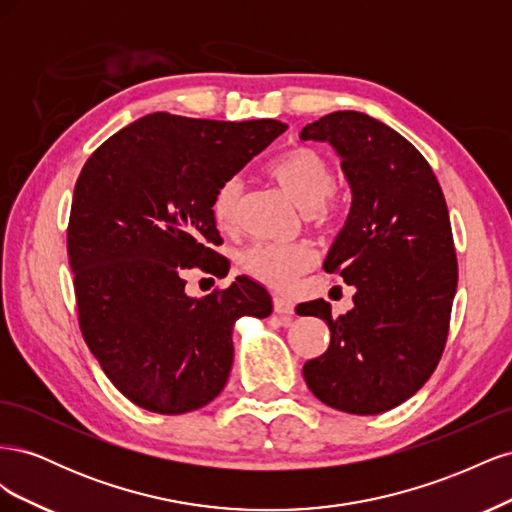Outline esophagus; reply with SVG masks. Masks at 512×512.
<instances>
[{
	"mask_svg": "<svg viewBox=\"0 0 512 512\" xmlns=\"http://www.w3.org/2000/svg\"><path fill=\"white\" fill-rule=\"evenodd\" d=\"M273 312L288 324L294 316V303L286 297H273Z\"/></svg>",
	"mask_w": 512,
	"mask_h": 512,
	"instance_id": "esophagus-1",
	"label": "esophagus"
}]
</instances>
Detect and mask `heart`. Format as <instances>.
I'll return each instance as SVG.
<instances>
[{
    "label": "heart",
    "instance_id": "heart-1",
    "mask_svg": "<svg viewBox=\"0 0 512 512\" xmlns=\"http://www.w3.org/2000/svg\"><path fill=\"white\" fill-rule=\"evenodd\" d=\"M267 175L307 211L316 224H331L339 215V198L333 190L331 162L314 147L292 145L267 164ZM243 185L239 177L224 179L211 198V215L220 228L237 224ZM241 269L256 282L286 290L307 269L316 265V252L309 243H254L239 256Z\"/></svg>",
    "mask_w": 512,
    "mask_h": 512
}]
</instances>
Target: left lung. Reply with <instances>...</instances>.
<instances>
[{
	"label": "left lung",
	"mask_w": 512,
	"mask_h": 512,
	"mask_svg": "<svg viewBox=\"0 0 512 512\" xmlns=\"http://www.w3.org/2000/svg\"><path fill=\"white\" fill-rule=\"evenodd\" d=\"M301 138L342 158L352 207L324 271L356 288L339 318L327 301L305 303V314L327 322L331 344L303 365V378L322 404L380 414L421 389L446 344L457 290L446 200L418 149L365 113L324 115Z\"/></svg>",
	"instance_id": "left-lung-1"
}]
</instances>
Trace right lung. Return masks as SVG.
I'll use <instances>...</instances> for the list:
<instances>
[{
	"mask_svg": "<svg viewBox=\"0 0 512 512\" xmlns=\"http://www.w3.org/2000/svg\"><path fill=\"white\" fill-rule=\"evenodd\" d=\"M286 128L153 113L85 162L68 224L79 324L132 404L158 414L207 406L228 380L235 322L271 314L269 292L250 277L196 299L183 275L224 271L211 250L220 243L211 198Z\"/></svg>",
	"mask_w": 512,
	"mask_h": 512,
	"instance_id": "add662e5",
	"label": "right lung"
}]
</instances>
